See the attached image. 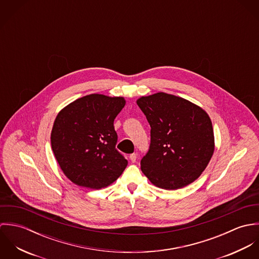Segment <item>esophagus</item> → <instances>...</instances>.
<instances>
[{"instance_id": "1", "label": "esophagus", "mask_w": 259, "mask_h": 259, "mask_svg": "<svg viewBox=\"0 0 259 259\" xmlns=\"http://www.w3.org/2000/svg\"><path fill=\"white\" fill-rule=\"evenodd\" d=\"M137 157H138L137 153H132V154L130 155V159L132 160V162H136V160H137Z\"/></svg>"}]
</instances>
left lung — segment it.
Returning a JSON list of instances; mask_svg holds the SVG:
<instances>
[{
	"label": "left lung",
	"mask_w": 259,
	"mask_h": 259,
	"mask_svg": "<svg viewBox=\"0 0 259 259\" xmlns=\"http://www.w3.org/2000/svg\"><path fill=\"white\" fill-rule=\"evenodd\" d=\"M150 125V145L141 160L148 180L160 188L179 189L193 183L214 151L208 114L183 98L157 93L137 101Z\"/></svg>",
	"instance_id": "obj_1"
}]
</instances>
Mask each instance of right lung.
Listing matches in <instances>:
<instances>
[{
    "mask_svg": "<svg viewBox=\"0 0 259 259\" xmlns=\"http://www.w3.org/2000/svg\"><path fill=\"white\" fill-rule=\"evenodd\" d=\"M124 105L121 97L92 94L58 113L51 134L52 149L74 185L100 189L116 181L126 167L127 160L115 148L113 126Z\"/></svg>",
    "mask_w": 259,
    "mask_h": 259,
    "instance_id": "obj_1",
    "label": "right lung"
}]
</instances>
